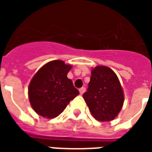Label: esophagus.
<instances>
[{"instance_id":"34e87169","label":"esophagus","mask_w":152,"mask_h":152,"mask_svg":"<svg viewBox=\"0 0 152 152\" xmlns=\"http://www.w3.org/2000/svg\"><path fill=\"white\" fill-rule=\"evenodd\" d=\"M79 91H80V95H82V94L84 93L85 91H86V88H85V87H81V88L79 89Z\"/></svg>"}]
</instances>
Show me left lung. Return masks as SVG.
<instances>
[{
    "label": "left lung",
    "mask_w": 152,
    "mask_h": 152,
    "mask_svg": "<svg viewBox=\"0 0 152 152\" xmlns=\"http://www.w3.org/2000/svg\"><path fill=\"white\" fill-rule=\"evenodd\" d=\"M83 98L95 119L110 121L118 115L124 102L120 80L111 68L98 66L91 70L87 91Z\"/></svg>",
    "instance_id": "8db88e82"
}]
</instances>
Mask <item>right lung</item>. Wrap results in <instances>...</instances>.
I'll return each mask as SVG.
<instances>
[{
  "instance_id": "1",
  "label": "right lung",
  "mask_w": 152,
  "mask_h": 152,
  "mask_svg": "<svg viewBox=\"0 0 152 152\" xmlns=\"http://www.w3.org/2000/svg\"><path fill=\"white\" fill-rule=\"evenodd\" d=\"M72 67L56 60L46 63L33 76L29 85V100L38 115L55 118L79 95L72 80L67 78Z\"/></svg>"
}]
</instances>
